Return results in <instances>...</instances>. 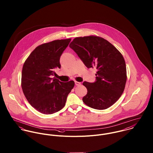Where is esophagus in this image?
Segmentation results:
<instances>
[{
    "instance_id": "34e87169",
    "label": "esophagus",
    "mask_w": 153,
    "mask_h": 153,
    "mask_svg": "<svg viewBox=\"0 0 153 153\" xmlns=\"http://www.w3.org/2000/svg\"><path fill=\"white\" fill-rule=\"evenodd\" d=\"M75 85H76V86H79V85H80L81 84V82H77V81H75Z\"/></svg>"
}]
</instances>
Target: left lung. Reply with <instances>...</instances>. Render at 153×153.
I'll use <instances>...</instances> for the list:
<instances>
[{
	"instance_id": "8db88e82",
	"label": "left lung",
	"mask_w": 153,
	"mask_h": 153,
	"mask_svg": "<svg viewBox=\"0 0 153 153\" xmlns=\"http://www.w3.org/2000/svg\"><path fill=\"white\" fill-rule=\"evenodd\" d=\"M69 47L88 68L97 69L95 82H83L88 91L84 102L94 109L109 108L120 98L126 86L127 71L123 55L108 41L95 36L76 38Z\"/></svg>"
}]
</instances>
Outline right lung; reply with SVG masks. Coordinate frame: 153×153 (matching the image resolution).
I'll use <instances>...</instances> for the list:
<instances>
[{"label": "right lung", "mask_w": 153, "mask_h": 153, "mask_svg": "<svg viewBox=\"0 0 153 153\" xmlns=\"http://www.w3.org/2000/svg\"><path fill=\"white\" fill-rule=\"evenodd\" d=\"M71 39L56 40L36 47L25 62L22 88L29 104L44 114H52L62 109L73 81L61 82L51 78L54 70L61 68L60 58Z\"/></svg>", "instance_id": "1"}]
</instances>
